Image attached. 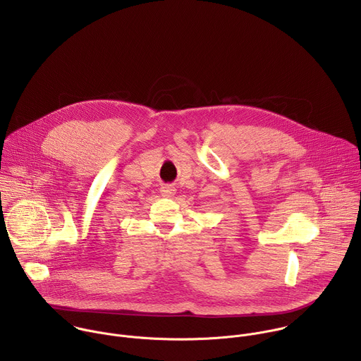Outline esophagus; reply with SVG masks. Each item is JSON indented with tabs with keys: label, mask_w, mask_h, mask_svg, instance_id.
Segmentation results:
<instances>
[{
	"label": "esophagus",
	"mask_w": 361,
	"mask_h": 361,
	"mask_svg": "<svg viewBox=\"0 0 361 361\" xmlns=\"http://www.w3.org/2000/svg\"><path fill=\"white\" fill-rule=\"evenodd\" d=\"M174 194H176V188H174V187H171V185H164V187H161V195H163L164 198H173Z\"/></svg>",
	"instance_id": "1"
}]
</instances>
